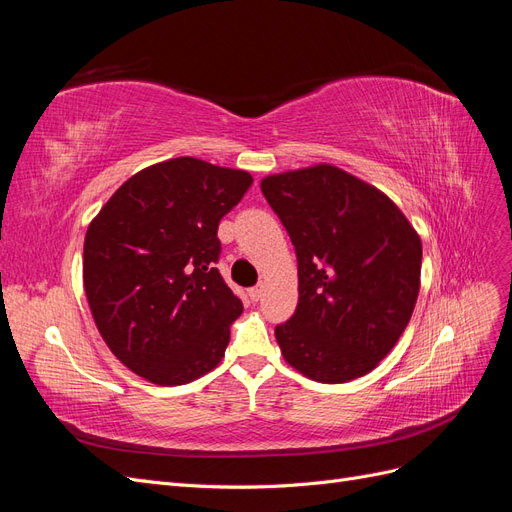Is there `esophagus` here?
Masks as SVG:
<instances>
[{"mask_svg":"<svg viewBox=\"0 0 512 512\" xmlns=\"http://www.w3.org/2000/svg\"><path fill=\"white\" fill-rule=\"evenodd\" d=\"M262 290H265V286L258 284V286H254V288L247 290V294H250V299H252V301H258V299L262 297Z\"/></svg>","mask_w":512,"mask_h":512,"instance_id":"obj_1","label":"esophagus"}]
</instances>
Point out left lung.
I'll return each mask as SVG.
<instances>
[{
    "label": "left lung",
    "mask_w": 512,
    "mask_h": 512,
    "mask_svg": "<svg viewBox=\"0 0 512 512\" xmlns=\"http://www.w3.org/2000/svg\"><path fill=\"white\" fill-rule=\"evenodd\" d=\"M297 252L299 303L275 337L288 365L324 384L369 374L408 327L423 245L389 196L329 164L265 177Z\"/></svg>",
    "instance_id": "obj_1"
}]
</instances>
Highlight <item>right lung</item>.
Listing matches in <instances>:
<instances>
[{
  "instance_id": "1",
  "label": "right lung",
  "mask_w": 512,
  "mask_h": 512,
  "mask_svg": "<svg viewBox=\"0 0 512 512\" xmlns=\"http://www.w3.org/2000/svg\"><path fill=\"white\" fill-rule=\"evenodd\" d=\"M252 183L245 170L175 158L130 177L89 224L87 301L134 374L175 386L222 361L243 303L215 269L218 226Z\"/></svg>"
}]
</instances>
